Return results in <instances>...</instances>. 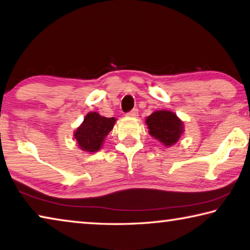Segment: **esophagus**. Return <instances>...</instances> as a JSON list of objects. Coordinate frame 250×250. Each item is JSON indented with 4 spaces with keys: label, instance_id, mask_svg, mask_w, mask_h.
<instances>
[{
    "label": "esophagus",
    "instance_id": "obj_1",
    "mask_svg": "<svg viewBox=\"0 0 250 250\" xmlns=\"http://www.w3.org/2000/svg\"><path fill=\"white\" fill-rule=\"evenodd\" d=\"M126 115H128L129 117H133V118H135V117H138V115H139V112H138V109L137 108H134V109H132L131 110L130 112H128L126 113Z\"/></svg>",
    "mask_w": 250,
    "mask_h": 250
}]
</instances>
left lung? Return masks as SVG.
<instances>
[{
    "instance_id": "1",
    "label": "left lung",
    "mask_w": 250,
    "mask_h": 250,
    "mask_svg": "<svg viewBox=\"0 0 250 250\" xmlns=\"http://www.w3.org/2000/svg\"><path fill=\"white\" fill-rule=\"evenodd\" d=\"M146 125L152 137L167 146H173L179 141L181 134L183 133V122L175 113L167 110L152 113L146 118Z\"/></svg>"
}]
</instances>
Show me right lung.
Wrapping results in <instances>:
<instances>
[{
    "mask_svg": "<svg viewBox=\"0 0 250 250\" xmlns=\"http://www.w3.org/2000/svg\"><path fill=\"white\" fill-rule=\"evenodd\" d=\"M115 118L101 117L97 112H89L84 117L83 125L75 132V139L80 149L96 152L100 149L104 139L115 125Z\"/></svg>",
    "mask_w": 250,
    "mask_h": 250,
    "instance_id": "add662e5",
    "label": "right lung"
}]
</instances>
